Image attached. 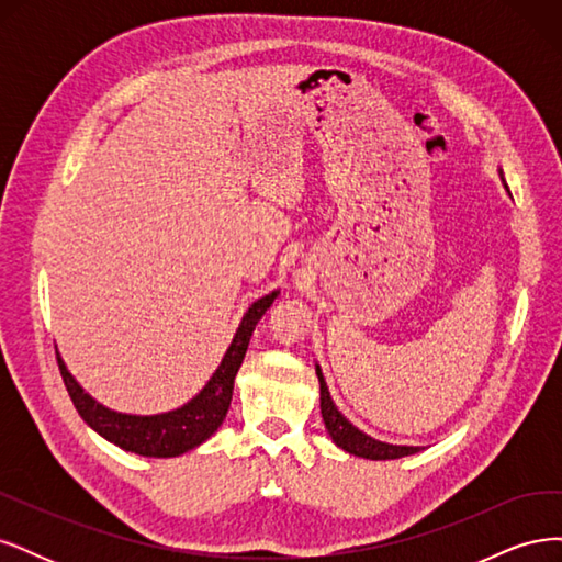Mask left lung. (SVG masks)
I'll use <instances>...</instances> for the list:
<instances>
[{"mask_svg": "<svg viewBox=\"0 0 562 562\" xmlns=\"http://www.w3.org/2000/svg\"><path fill=\"white\" fill-rule=\"evenodd\" d=\"M316 375H318V384H321V415H323V422H326L328 434L335 440V446L347 450L349 454L366 457V459H398V457L419 452V448H411V446L382 443V440L370 438L363 431L356 429L353 424L347 422V417L335 407V403L330 398V391L326 386V380H323V375H321V368H316Z\"/></svg>", "mask_w": 562, "mask_h": 562, "instance_id": "8db88e82", "label": "left lung"}]
</instances>
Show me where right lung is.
Instances as JSON below:
<instances>
[{
  "label": "right lung",
  "instance_id": "obj_1",
  "mask_svg": "<svg viewBox=\"0 0 562 562\" xmlns=\"http://www.w3.org/2000/svg\"><path fill=\"white\" fill-rule=\"evenodd\" d=\"M277 295L279 293L274 291L265 295L262 300L252 302V307L246 312L239 330H236L232 339L223 363L217 366L209 384L203 386L190 403L178 407V411L151 417L112 413L108 407L95 403L87 391L75 382V378L67 372L63 359L56 353L67 394H70L81 419L119 448L145 457H178L187 450H192L201 446L206 438H211L227 417L234 378L244 363L250 335L255 326H258L262 314L271 307V302L277 300Z\"/></svg>",
  "mask_w": 562,
  "mask_h": 562
}]
</instances>
